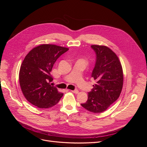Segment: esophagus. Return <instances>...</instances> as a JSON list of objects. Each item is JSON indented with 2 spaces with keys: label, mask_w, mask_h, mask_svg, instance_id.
Listing matches in <instances>:
<instances>
[{
  "label": "esophagus",
  "mask_w": 147,
  "mask_h": 147,
  "mask_svg": "<svg viewBox=\"0 0 147 147\" xmlns=\"http://www.w3.org/2000/svg\"><path fill=\"white\" fill-rule=\"evenodd\" d=\"M70 91L75 93V94H78V91L77 90H70Z\"/></svg>",
  "instance_id": "obj_1"
}]
</instances>
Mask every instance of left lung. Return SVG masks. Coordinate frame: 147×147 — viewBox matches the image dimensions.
Returning <instances> with one entry per match:
<instances>
[{
	"instance_id": "obj_1",
	"label": "left lung",
	"mask_w": 147,
	"mask_h": 147,
	"mask_svg": "<svg viewBox=\"0 0 147 147\" xmlns=\"http://www.w3.org/2000/svg\"><path fill=\"white\" fill-rule=\"evenodd\" d=\"M96 61L91 77L96 82L88 100L81 104L83 108L94 113H102L116 101L123 85V72L118 57L109 47L92 45Z\"/></svg>"
}]
</instances>
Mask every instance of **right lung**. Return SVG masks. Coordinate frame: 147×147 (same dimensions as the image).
<instances>
[{
    "mask_svg": "<svg viewBox=\"0 0 147 147\" xmlns=\"http://www.w3.org/2000/svg\"><path fill=\"white\" fill-rule=\"evenodd\" d=\"M68 48L43 44L34 48L21 64L19 80L23 95L30 104L40 109H48L58 103L63 96L50 84V74L58 57Z\"/></svg>",
    "mask_w": 147,
    "mask_h": 147,
    "instance_id": "right-lung-1",
    "label": "right lung"
}]
</instances>
